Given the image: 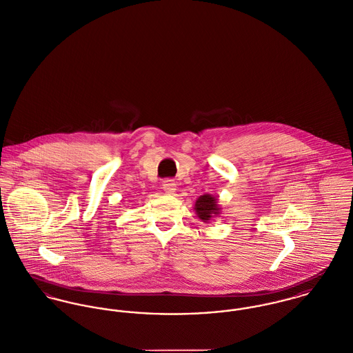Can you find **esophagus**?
<instances>
[{
  "instance_id": "34e87169",
  "label": "esophagus",
  "mask_w": 353,
  "mask_h": 353,
  "mask_svg": "<svg viewBox=\"0 0 353 353\" xmlns=\"http://www.w3.org/2000/svg\"><path fill=\"white\" fill-rule=\"evenodd\" d=\"M163 190H165V192L167 194H174L175 192V190H176V185H175V182L172 181V179H167L163 182Z\"/></svg>"
}]
</instances>
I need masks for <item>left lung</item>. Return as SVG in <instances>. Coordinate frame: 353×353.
Returning a JSON list of instances; mask_svg holds the SVG:
<instances>
[{"mask_svg": "<svg viewBox=\"0 0 353 353\" xmlns=\"http://www.w3.org/2000/svg\"><path fill=\"white\" fill-rule=\"evenodd\" d=\"M194 210L196 212L198 218L202 219L203 222H209L212 218L221 212L219 206L216 205V198L210 194L201 195L195 202Z\"/></svg>", "mask_w": 353, "mask_h": 353, "instance_id": "obj_1", "label": "left lung"}]
</instances>
